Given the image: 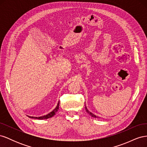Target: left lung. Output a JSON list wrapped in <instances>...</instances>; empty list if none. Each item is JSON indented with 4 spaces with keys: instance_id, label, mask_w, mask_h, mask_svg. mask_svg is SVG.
Instances as JSON below:
<instances>
[{
    "instance_id": "obj_1",
    "label": "left lung",
    "mask_w": 147,
    "mask_h": 147,
    "mask_svg": "<svg viewBox=\"0 0 147 147\" xmlns=\"http://www.w3.org/2000/svg\"><path fill=\"white\" fill-rule=\"evenodd\" d=\"M85 109H86V112H87V113H88L89 115H90L91 117H94V118H97V116H96V115H94V114H92L91 112H90V111H89V110H88V109H87L86 107H85Z\"/></svg>"
}]
</instances>
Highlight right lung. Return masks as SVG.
I'll return each mask as SVG.
<instances>
[{"label":"right lung","instance_id":"right-lung-1","mask_svg":"<svg viewBox=\"0 0 147 147\" xmlns=\"http://www.w3.org/2000/svg\"><path fill=\"white\" fill-rule=\"evenodd\" d=\"M59 101L58 102V104H57L56 107L54 110H53L52 112L49 113L47 115H44V116L40 117H32V118H35V119H48V118H51L52 117L54 116V115L56 114V113L57 112V110H58V109H59Z\"/></svg>","mask_w":147,"mask_h":147}]
</instances>
